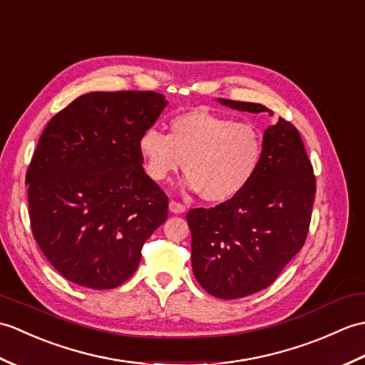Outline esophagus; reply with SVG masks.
Instances as JSON below:
<instances>
[{"label":"esophagus","mask_w":365,"mask_h":365,"mask_svg":"<svg viewBox=\"0 0 365 365\" xmlns=\"http://www.w3.org/2000/svg\"><path fill=\"white\" fill-rule=\"evenodd\" d=\"M168 209H170V212H173V214H182L185 210V206L182 203H178V201L172 200L168 203Z\"/></svg>","instance_id":"esophagus-1"}]
</instances>
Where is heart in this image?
<instances>
[{"label": "heart", "mask_w": 365, "mask_h": 365, "mask_svg": "<svg viewBox=\"0 0 365 365\" xmlns=\"http://www.w3.org/2000/svg\"><path fill=\"white\" fill-rule=\"evenodd\" d=\"M145 172L162 182L184 164L185 187L209 203H223L245 190L264 159L262 131L207 109H193L168 121V134L148 128L139 139Z\"/></svg>", "instance_id": "b5f03b06"}]
</instances>
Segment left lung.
<instances>
[{
	"label": "left lung",
	"mask_w": 365,
	"mask_h": 365,
	"mask_svg": "<svg viewBox=\"0 0 365 365\" xmlns=\"http://www.w3.org/2000/svg\"><path fill=\"white\" fill-rule=\"evenodd\" d=\"M231 109L273 112L257 103L218 98ZM315 197V176L298 129L279 117L264 133V159L239 195L187 212L192 269L200 286L222 299L269 287L304 245Z\"/></svg>",
	"instance_id": "8db88e82"
}]
</instances>
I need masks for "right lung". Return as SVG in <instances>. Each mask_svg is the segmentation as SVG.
Here are the masks:
<instances>
[{"label": "right lung", "instance_id": "obj_1", "mask_svg": "<svg viewBox=\"0 0 365 365\" xmlns=\"http://www.w3.org/2000/svg\"><path fill=\"white\" fill-rule=\"evenodd\" d=\"M167 106L156 92L81 95L43 129L26 172L32 236L62 277L114 289L167 220L168 197L145 173L139 139Z\"/></svg>", "mask_w": 365, "mask_h": 365}]
</instances>
